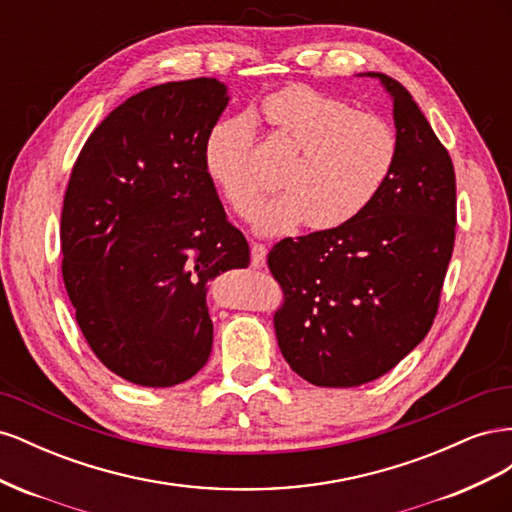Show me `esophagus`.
<instances>
[{"mask_svg":"<svg viewBox=\"0 0 512 512\" xmlns=\"http://www.w3.org/2000/svg\"><path fill=\"white\" fill-rule=\"evenodd\" d=\"M265 260H267V247L262 243H252V267L254 269L265 267Z\"/></svg>","mask_w":512,"mask_h":512,"instance_id":"obj_1","label":"esophagus"}]
</instances>
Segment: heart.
I'll return each mask as SVG.
<instances>
[{
    "instance_id": "b5f03b06",
    "label": "heart",
    "mask_w": 512,
    "mask_h": 512,
    "mask_svg": "<svg viewBox=\"0 0 512 512\" xmlns=\"http://www.w3.org/2000/svg\"><path fill=\"white\" fill-rule=\"evenodd\" d=\"M275 143L290 149L280 183L254 213L262 235H286L299 224L316 230L348 224L374 203L395 173L399 136L389 121L361 113L329 94L290 85L260 106ZM250 117L224 119L205 143V168L237 213H247L262 185L252 168Z\"/></svg>"
}]
</instances>
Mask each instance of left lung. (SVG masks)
Returning a JSON list of instances; mask_svg holds the SVG:
<instances>
[{
  "label": "left lung",
  "mask_w": 512,
  "mask_h": 512,
  "mask_svg": "<svg viewBox=\"0 0 512 512\" xmlns=\"http://www.w3.org/2000/svg\"><path fill=\"white\" fill-rule=\"evenodd\" d=\"M399 136L395 173L359 218L284 239L269 269L284 290L273 316L294 374L348 389L391 371L429 333L453 256L457 194L451 156L410 91L380 72Z\"/></svg>",
  "instance_id": "left-lung-1"
}]
</instances>
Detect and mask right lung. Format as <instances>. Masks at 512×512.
I'll list each match as a JSON object with an SVG mask.
<instances>
[{"label": "right lung", "mask_w": 512, "mask_h": 512, "mask_svg": "<svg viewBox=\"0 0 512 512\" xmlns=\"http://www.w3.org/2000/svg\"><path fill=\"white\" fill-rule=\"evenodd\" d=\"M218 79L149 87L91 132L61 211V273L98 359L138 386L164 389L207 363V284L250 265L205 168L228 104Z\"/></svg>", "instance_id": "add662e5"}]
</instances>
